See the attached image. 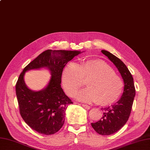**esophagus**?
<instances>
[{
    "mask_svg": "<svg viewBox=\"0 0 150 150\" xmlns=\"http://www.w3.org/2000/svg\"><path fill=\"white\" fill-rule=\"evenodd\" d=\"M82 107H84L85 109H90V108H91V107H90L88 105H86V104H82Z\"/></svg>",
    "mask_w": 150,
    "mask_h": 150,
    "instance_id": "34e87169",
    "label": "esophagus"
}]
</instances>
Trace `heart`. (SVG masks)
<instances>
[{
    "label": "heart",
    "mask_w": 150,
    "mask_h": 150,
    "mask_svg": "<svg viewBox=\"0 0 150 150\" xmlns=\"http://www.w3.org/2000/svg\"><path fill=\"white\" fill-rule=\"evenodd\" d=\"M87 81L88 88L76 94V99L84 102H97L107 105L119 99L123 89V82L113 68L100 59L83 61L78 66L70 63L62 71V82L64 91L70 96Z\"/></svg>",
    "instance_id": "obj_1"
}]
</instances>
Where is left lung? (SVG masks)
<instances>
[{"label":"left lung","instance_id":"8db88e82","mask_svg":"<svg viewBox=\"0 0 150 150\" xmlns=\"http://www.w3.org/2000/svg\"><path fill=\"white\" fill-rule=\"evenodd\" d=\"M102 52L116 66L124 82V90L120 99L112 105L102 108V117L97 122L91 123L97 133L109 135L116 133L127 123L133 105L135 89L134 79L123 62L109 52L102 50Z\"/></svg>","mask_w":150,"mask_h":150}]
</instances>
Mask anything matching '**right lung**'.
<instances>
[{"label": "right lung", "mask_w": 150, "mask_h": 150, "mask_svg": "<svg viewBox=\"0 0 150 150\" xmlns=\"http://www.w3.org/2000/svg\"><path fill=\"white\" fill-rule=\"evenodd\" d=\"M81 53L78 50H45L20 74L16 84L20 112L25 122L38 133L54 134L63 125L66 110L73 102L61 87L62 73L66 64ZM41 68L48 69L51 77L44 89L33 91L25 84L24 75L27 71Z\"/></svg>", "instance_id": "obj_1"}]
</instances>
